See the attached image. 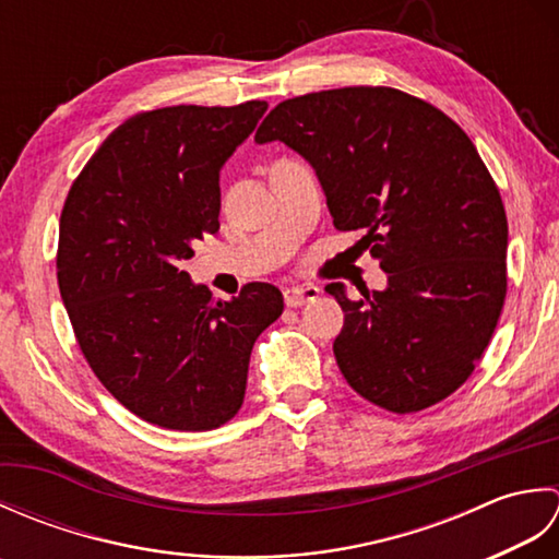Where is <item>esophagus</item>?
<instances>
[{
    "label": "esophagus",
    "instance_id": "esophagus-1",
    "mask_svg": "<svg viewBox=\"0 0 559 559\" xmlns=\"http://www.w3.org/2000/svg\"><path fill=\"white\" fill-rule=\"evenodd\" d=\"M319 298V288L312 286V283H302V286H290L283 290V300H286L288 307H300L305 302H312Z\"/></svg>",
    "mask_w": 559,
    "mask_h": 559
}]
</instances>
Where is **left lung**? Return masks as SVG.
Listing matches in <instances>:
<instances>
[{
	"label": "left lung",
	"instance_id": "8db88e82",
	"mask_svg": "<svg viewBox=\"0 0 559 559\" xmlns=\"http://www.w3.org/2000/svg\"><path fill=\"white\" fill-rule=\"evenodd\" d=\"M310 160L336 230L386 271V290L350 300L334 355L346 382L391 413L430 408L466 382L507 298V213L463 129L389 86H348L278 103L254 134Z\"/></svg>",
	"mask_w": 559,
	"mask_h": 559
}]
</instances>
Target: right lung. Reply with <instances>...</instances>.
I'll use <instances>...</instances> for the list:
<instances>
[{
	"label": "right lung",
	"instance_id": "obj_1",
	"mask_svg": "<svg viewBox=\"0 0 559 559\" xmlns=\"http://www.w3.org/2000/svg\"><path fill=\"white\" fill-rule=\"evenodd\" d=\"M269 105H173L129 117L71 185L57 283L83 358L141 420L216 430L240 411L254 341L283 312L271 283L211 302L182 261L218 233L223 163Z\"/></svg>",
	"mask_w": 559,
	"mask_h": 559
}]
</instances>
